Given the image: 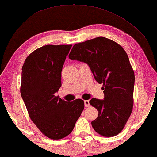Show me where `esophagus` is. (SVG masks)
Listing matches in <instances>:
<instances>
[{
    "label": "esophagus",
    "mask_w": 157,
    "mask_h": 157,
    "mask_svg": "<svg viewBox=\"0 0 157 157\" xmlns=\"http://www.w3.org/2000/svg\"><path fill=\"white\" fill-rule=\"evenodd\" d=\"M84 103H85V106L86 107H90V101L89 100H85L84 101Z\"/></svg>",
    "instance_id": "34e87169"
}]
</instances>
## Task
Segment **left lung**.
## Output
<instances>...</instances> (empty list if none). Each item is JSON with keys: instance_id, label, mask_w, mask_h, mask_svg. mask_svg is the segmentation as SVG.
Returning <instances> with one entry per match:
<instances>
[{"instance_id": "8db88e82", "label": "left lung", "mask_w": 157, "mask_h": 157, "mask_svg": "<svg viewBox=\"0 0 157 157\" xmlns=\"http://www.w3.org/2000/svg\"><path fill=\"white\" fill-rule=\"evenodd\" d=\"M69 58L87 63L96 81L103 85L104 100L90 101L98 111V117L92 122L93 129L104 136L117 135L134 105V73L127 52L116 42L98 37L75 44Z\"/></svg>"}]
</instances>
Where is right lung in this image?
Masks as SVG:
<instances>
[{"label": "right lung", "mask_w": 157, "mask_h": 157, "mask_svg": "<svg viewBox=\"0 0 157 157\" xmlns=\"http://www.w3.org/2000/svg\"><path fill=\"white\" fill-rule=\"evenodd\" d=\"M71 47L47 45L37 48L26 57L22 67L21 94L30 120L52 140L69 135L85 107L81 99L66 101L56 95Z\"/></svg>", "instance_id": "add662e5"}]
</instances>
